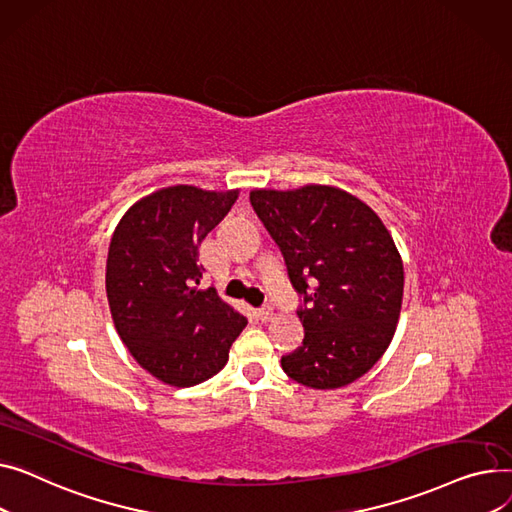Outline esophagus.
Instances as JSON below:
<instances>
[{
  "label": "esophagus",
  "instance_id": "34e87169",
  "mask_svg": "<svg viewBox=\"0 0 512 512\" xmlns=\"http://www.w3.org/2000/svg\"><path fill=\"white\" fill-rule=\"evenodd\" d=\"M258 318H260L262 322H268L270 318H273V308H270V306H262V308L258 310Z\"/></svg>",
  "mask_w": 512,
  "mask_h": 512
}]
</instances>
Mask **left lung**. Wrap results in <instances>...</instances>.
Instances as JSON below:
<instances>
[{"label":"left lung","mask_w":512,"mask_h":512,"mask_svg":"<svg viewBox=\"0 0 512 512\" xmlns=\"http://www.w3.org/2000/svg\"><path fill=\"white\" fill-rule=\"evenodd\" d=\"M304 306L302 347L281 357L289 378L339 388L364 376L393 341L403 302V262L393 237L355 196L306 186L250 192Z\"/></svg>","instance_id":"1"}]
</instances>
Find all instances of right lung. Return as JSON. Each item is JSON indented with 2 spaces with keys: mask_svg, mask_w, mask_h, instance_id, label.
<instances>
[{
  "mask_svg": "<svg viewBox=\"0 0 512 512\" xmlns=\"http://www.w3.org/2000/svg\"><path fill=\"white\" fill-rule=\"evenodd\" d=\"M237 192L171 186L136 202L107 256V299L119 339L136 362L171 386H194L227 364L248 318L202 279L198 248Z\"/></svg>",
  "mask_w": 512,
  "mask_h": 512,
  "instance_id": "obj_1",
  "label": "right lung"
}]
</instances>
